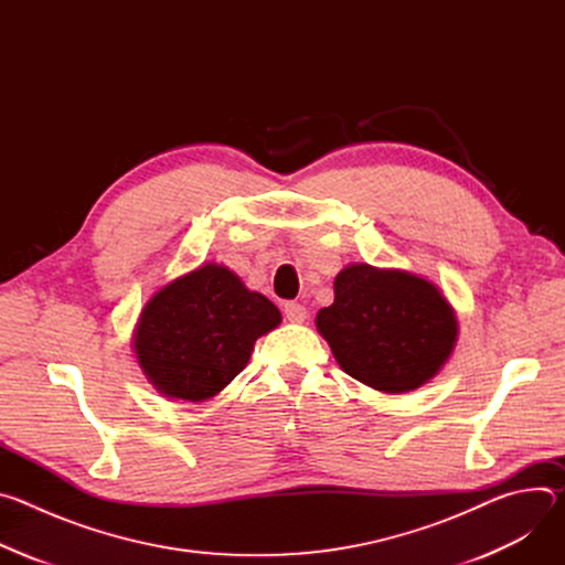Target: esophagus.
Listing matches in <instances>:
<instances>
[{"instance_id":"esophagus-1","label":"esophagus","mask_w":565,"mask_h":565,"mask_svg":"<svg viewBox=\"0 0 565 565\" xmlns=\"http://www.w3.org/2000/svg\"><path fill=\"white\" fill-rule=\"evenodd\" d=\"M284 315L288 321H295V324H301V321L308 317V310L299 301H286L284 303Z\"/></svg>"}]
</instances>
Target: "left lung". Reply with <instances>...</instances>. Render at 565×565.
<instances>
[{"label": "left lung", "instance_id": "obj_1", "mask_svg": "<svg viewBox=\"0 0 565 565\" xmlns=\"http://www.w3.org/2000/svg\"><path fill=\"white\" fill-rule=\"evenodd\" d=\"M335 301L317 312V331L338 364L384 393L423 386L456 344V317L443 292L409 273L366 264L335 277Z\"/></svg>", "mask_w": 565, "mask_h": 565}]
</instances>
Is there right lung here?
Segmentation results:
<instances>
[{"mask_svg": "<svg viewBox=\"0 0 565 565\" xmlns=\"http://www.w3.org/2000/svg\"><path fill=\"white\" fill-rule=\"evenodd\" d=\"M279 321L270 299L248 290L227 268L205 264L149 299L134 351L160 393L203 402L244 371L257 338Z\"/></svg>", "mask_w": 565, "mask_h": 565, "instance_id": "add662e5", "label": "right lung"}]
</instances>
